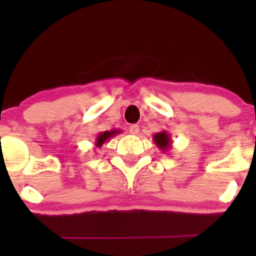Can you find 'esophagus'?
<instances>
[{
  "instance_id": "1",
  "label": "esophagus",
  "mask_w": 256,
  "mask_h": 256,
  "mask_svg": "<svg viewBox=\"0 0 256 256\" xmlns=\"http://www.w3.org/2000/svg\"><path fill=\"white\" fill-rule=\"evenodd\" d=\"M128 130H130V134H137L138 132H140V126H138L137 124H134V125H131L130 128H128Z\"/></svg>"
}]
</instances>
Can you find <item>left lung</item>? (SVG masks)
I'll list each match as a JSON object with an SVG mask.
<instances>
[{"instance_id": "obj_1", "label": "left lung", "mask_w": 256, "mask_h": 256, "mask_svg": "<svg viewBox=\"0 0 256 256\" xmlns=\"http://www.w3.org/2000/svg\"><path fill=\"white\" fill-rule=\"evenodd\" d=\"M152 140L156 144V146L160 149L161 152H167L170 148H171L172 140H171V136L167 131H162V132H158V134H154L152 137Z\"/></svg>"}]
</instances>
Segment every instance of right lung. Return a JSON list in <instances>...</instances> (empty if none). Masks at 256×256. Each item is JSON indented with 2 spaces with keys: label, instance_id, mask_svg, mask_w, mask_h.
I'll list each match as a JSON object with an SVG mask.
<instances>
[{
  "label": "right lung",
  "instance_id": "obj_1",
  "mask_svg": "<svg viewBox=\"0 0 256 256\" xmlns=\"http://www.w3.org/2000/svg\"><path fill=\"white\" fill-rule=\"evenodd\" d=\"M122 132V130H118V128H114V130L110 131H102L98 132V136L95 138V144L96 146H102L106 143H108V140H110L112 137H114L116 134H118Z\"/></svg>",
  "mask_w": 256,
  "mask_h": 256
}]
</instances>
